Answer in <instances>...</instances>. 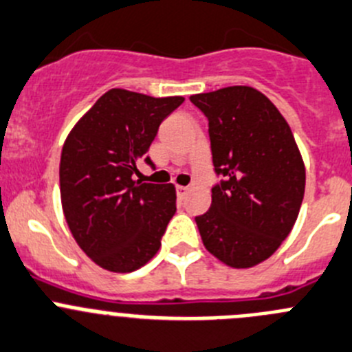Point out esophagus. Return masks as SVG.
<instances>
[{
  "label": "esophagus",
  "mask_w": 352,
  "mask_h": 352,
  "mask_svg": "<svg viewBox=\"0 0 352 352\" xmlns=\"http://www.w3.org/2000/svg\"><path fill=\"white\" fill-rule=\"evenodd\" d=\"M176 192H178V195L185 197L186 193L190 192V186H182V185H178V186H176Z\"/></svg>",
  "instance_id": "obj_1"
}]
</instances>
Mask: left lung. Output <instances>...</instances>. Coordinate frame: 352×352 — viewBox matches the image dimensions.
Instances as JSON below:
<instances>
[{"instance_id":"1","label":"left lung","mask_w":352,"mask_h":352,"mask_svg":"<svg viewBox=\"0 0 352 352\" xmlns=\"http://www.w3.org/2000/svg\"><path fill=\"white\" fill-rule=\"evenodd\" d=\"M209 120L212 204L197 216L212 256L232 267L263 263L292 232L306 169L292 129L278 109L250 86L190 96Z\"/></svg>"}]
</instances>
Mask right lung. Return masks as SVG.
Here are the masks:
<instances>
[{"label": "right lung", "instance_id": "add662e5", "mask_svg": "<svg viewBox=\"0 0 352 352\" xmlns=\"http://www.w3.org/2000/svg\"><path fill=\"white\" fill-rule=\"evenodd\" d=\"M185 102L113 88L96 100L67 136L60 197L70 233L103 270L131 273L160 249L176 212L173 185L133 179L159 126Z\"/></svg>", "mask_w": 352, "mask_h": 352}]
</instances>
